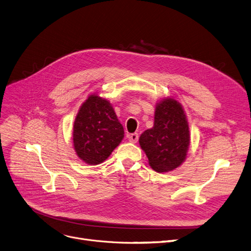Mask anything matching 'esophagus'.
<instances>
[{"mask_svg": "<svg viewBox=\"0 0 251 251\" xmlns=\"http://www.w3.org/2000/svg\"><path fill=\"white\" fill-rule=\"evenodd\" d=\"M139 140V135L137 134V132H134V134H131L128 136V141L130 143H137Z\"/></svg>", "mask_w": 251, "mask_h": 251, "instance_id": "1", "label": "esophagus"}]
</instances>
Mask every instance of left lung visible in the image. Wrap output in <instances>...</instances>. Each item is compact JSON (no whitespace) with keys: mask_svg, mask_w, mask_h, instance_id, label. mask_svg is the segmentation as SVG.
Here are the masks:
<instances>
[{"mask_svg":"<svg viewBox=\"0 0 251 251\" xmlns=\"http://www.w3.org/2000/svg\"><path fill=\"white\" fill-rule=\"evenodd\" d=\"M190 135L185 112L178 101L164 98L156 104L154 126L145 130L139 143L152 169L168 172L186 158Z\"/></svg>","mask_w":251,"mask_h":251,"instance_id":"left-lung-1","label":"left lung"}]
</instances>
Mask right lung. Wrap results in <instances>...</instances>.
<instances>
[{
  "mask_svg": "<svg viewBox=\"0 0 251 251\" xmlns=\"http://www.w3.org/2000/svg\"><path fill=\"white\" fill-rule=\"evenodd\" d=\"M124 135V126L107 99L92 94L83 102L73 127L74 149L83 162L102 163L121 144Z\"/></svg>",
  "mask_w": 251,
  "mask_h": 251,
  "instance_id": "right-lung-1",
  "label": "right lung"
}]
</instances>
